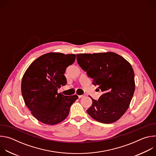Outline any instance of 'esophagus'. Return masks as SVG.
I'll list each match as a JSON object with an SVG mask.
<instances>
[{"label":"esophagus","mask_w":156,"mask_h":156,"mask_svg":"<svg viewBox=\"0 0 156 156\" xmlns=\"http://www.w3.org/2000/svg\"><path fill=\"white\" fill-rule=\"evenodd\" d=\"M85 96V95H84V94H83V95H79L78 96V98H83V97H84Z\"/></svg>","instance_id":"esophagus-1"}]
</instances>
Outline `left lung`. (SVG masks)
Listing matches in <instances>:
<instances>
[{"label": "left lung", "mask_w": 156, "mask_h": 156, "mask_svg": "<svg viewBox=\"0 0 156 156\" xmlns=\"http://www.w3.org/2000/svg\"><path fill=\"white\" fill-rule=\"evenodd\" d=\"M76 60L93 84L103 94L86 111L93 119L112 123L125 113L135 90V73L131 64L114 52L79 54Z\"/></svg>", "instance_id": "obj_1"}]
</instances>
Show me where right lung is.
Listing matches in <instances>:
<instances>
[{"label":"right lung","instance_id":"1","mask_svg":"<svg viewBox=\"0 0 156 156\" xmlns=\"http://www.w3.org/2000/svg\"><path fill=\"white\" fill-rule=\"evenodd\" d=\"M75 54L50 52L36 58L26 70L21 81V94L31 114L49 125L67 117L77 95L64 96L58 89L66 84L67 66L74 63Z\"/></svg>","mask_w":156,"mask_h":156}]
</instances>
